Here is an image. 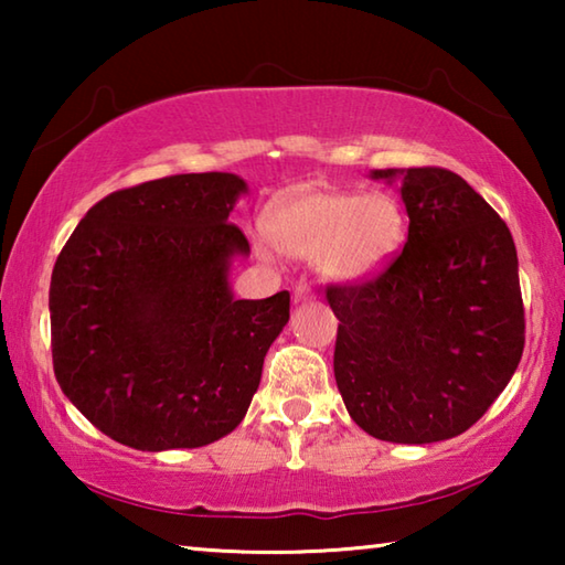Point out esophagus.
<instances>
[{"label":"esophagus","instance_id":"34e87169","mask_svg":"<svg viewBox=\"0 0 565 565\" xmlns=\"http://www.w3.org/2000/svg\"><path fill=\"white\" fill-rule=\"evenodd\" d=\"M313 299H317V294H313L309 284H299L294 289V301L296 303H306V301H313Z\"/></svg>","mask_w":565,"mask_h":565}]
</instances>
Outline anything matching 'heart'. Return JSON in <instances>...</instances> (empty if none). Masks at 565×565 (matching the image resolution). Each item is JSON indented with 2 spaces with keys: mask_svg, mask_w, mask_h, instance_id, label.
Segmentation results:
<instances>
[{
  "mask_svg": "<svg viewBox=\"0 0 565 565\" xmlns=\"http://www.w3.org/2000/svg\"><path fill=\"white\" fill-rule=\"evenodd\" d=\"M406 218L386 191L301 189L269 218L271 244L294 259H317L333 281H366L384 271L404 244Z\"/></svg>",
  "mask_w": 565,
  "mask_h": 565,
  "instance_id": "obj_1",
  "label": "heart"
}]
</instances>
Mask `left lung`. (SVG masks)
<instances>
[{
  "label": "left lung",
  "mask_w": 565,
  "mask_h": 565,
  "mask_svg": "<svg viewBox=\"0 0 565 565\" xmlns=\"http://www.w3.org/2000/svg\"><path fill=\"white\" fill-rule=\"evenodd\" d=\"M401 179L408 238L374 279L327 286L339 319L333 376L349 416L391 444L463 434L519 369L525 319L519 256L503 218L441 167Z\"/></svg>",
  "instance_id": "left-lung-1"
}]
</instances>
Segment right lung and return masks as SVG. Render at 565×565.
<instances>
[{
	"label": "right lung",
	"mask_w": 565,
	"mask_h": 565,
	"mask_svg": "<svg viewBox=\"0 0 565 565\" xmlns=\"http://www.w3.org/2000/svg\"><path fill=\"white\" fill-rule=\"evenodd\" d=\"M246 181L226 171L119 189L56 256L52 361L64 396L137 451L199 448L232 434L289 321V291L234 299L248 254L228 224Z\"/></svg>",
	"instance_id": "right-lung-1"
}]
</instances>
